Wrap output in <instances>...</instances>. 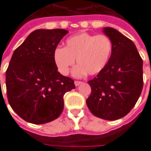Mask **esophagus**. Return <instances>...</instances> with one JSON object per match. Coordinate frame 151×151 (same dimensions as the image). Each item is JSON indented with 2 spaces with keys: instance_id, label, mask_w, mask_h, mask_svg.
I'll list each match as a JSON object with an SVG mask.
<instances>
[{
  "instance_id": "34e87169",
  "label": "esophagus",
  "mask_w": 151,
  "mask_h": 151,
  "mask_svg": "<svg viewBox=\"0 0 151 151\" xmlns=\"http://www.w3.org/2000/svg\"><path fill=\"white\" fill-rule=\"evenodd\" d=\"M82 83V82H80V81H75V82H74V84H75L76 86H78L81 85Z\"/></svg>"
}]
</instances>
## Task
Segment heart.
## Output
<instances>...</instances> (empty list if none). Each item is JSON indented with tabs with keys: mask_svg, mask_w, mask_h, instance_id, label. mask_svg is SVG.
Wrapping results in <instances>:
<instances>
[{
	"mask_svg": "<svg viewBox=\"0 0 151 151\" xmlns=\"http://www.w3.org/2000/svg\"><path fill=\"white\" fill-rule=\"evenodd\" d=\"M112 50V42L107 35L82 32L68 38L65 47H56L53 52V60L62 75L69 73L75 59L78 65L73 70L74 77L80 78L86 73L96 75L107 66Z\"/></svg>",
	"mask_w": 151,
	"mask_h": 151,
	"instance_id": "b5f03b06",
	"label": "heart"
}]
</instances>
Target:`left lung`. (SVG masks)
<instances>
[{
  "label": "left lung",
  "mask_w": 151,
  "mask_h": 151,
  "mask_svg": "<svg viewBox=\"0 0 151 151\" xmlns=\"http://www.w3.org/2000/svg\"><path fill=\"white\" fill-rule=\"evenodd\" d=\"M103 32L113 44L109 62L88 83L91 94L86 105L95 116L107 120L122 118L136 104L143 86V61L135 44L111 27Z\"/></svg>",
  "instance_id": "left-lung-1"
}]
</instances>
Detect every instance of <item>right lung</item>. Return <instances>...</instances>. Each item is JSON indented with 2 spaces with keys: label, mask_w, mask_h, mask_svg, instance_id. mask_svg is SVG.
Instances as JSON below:
<instances>
[{
  "label": "right lung",
  "mask_w": 151,
  "mask_h": 151,
  "mask_svg": "<svg viewBox=\"0 0 151 151\" xmlns=\"http://www.w3.org/2000/svg\"><path fill=\"white\" fill-rule=\"evenodd\" d=\"M67 33L64 29L35 30L13 53L5 74L7 98L27 122L41 124L56 119L64 108V95L75 88L73 80L61 75L53 60L54 50Z\"/></svg>",
  "instance_id": "right-lung-1"
}]
</instances>
